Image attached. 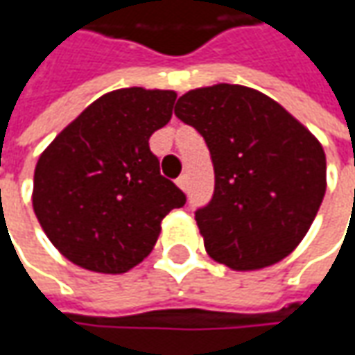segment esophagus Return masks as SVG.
I'll list each match as a JSON object with an SVG mask.
<instances>
[{
    "instance_id": "esophagus-1",
    "label": "esophagus",
    "mask_w": 355,
    "mask_h": 355,
    "mask_svg": "<svg viewBox=\"0 0 355 355\" xmlns=\"http://www.w3.org/2000/svg\"><path fill=\"white\" fill-rule=\"evenodd\" d=\"M178 185H180V189L187 191V187H189V178H187V173H182V175L178 178Z\"/></svg>"
}]
</instances>
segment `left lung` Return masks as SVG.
<instances>
[{
  "label": "left lung",
  "mask_w": 355,
  "mask_h": 355,
  "mask_svg": "<svg viewBox=\"0 0 355 355\" xmlns=\"http://www.w3.org/2000/svg\"><path fill=\"white\" fill-rule=\"evenodd\" d=\"M175 116L211 152L215 191L196 211L207 254L233 270H261L288 257L326 193L318 138L277 101L241 85L189 90Z\"/></svg>",
  "instance_id": "obj_1"
}]
</instances>
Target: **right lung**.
Here are the masks:
<instances>
[{
    "instance_id": "obj_1",
    "label": "right lung",
    "mask_w": 355,
    "mask_h": 355,
    "mask_svg": "<svg viewBox=\"0 0 355 355\" xmlns=\"http://www.w3.org/2000/svg\"><path fill=\"white\" fill-rule=\"evenodd\" d=\"M173 90L106 92L37 159L33 211L55 249L92 272L120 275L156 245L162 219L185 196L159 173L150 136L164 128Z\"/></svg>"
}]
</instances>
